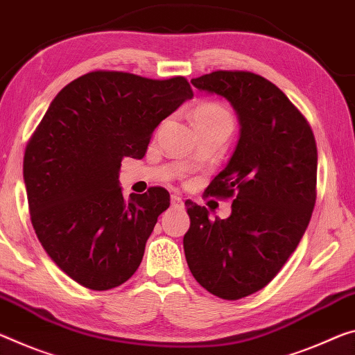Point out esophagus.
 Here are the masks:
<instances>
[{
	"label": "esophagus",
	"mask_w": 355,
	"mask_h": 355,
	"mask_svg": "<svg viewBox=\"0 0 355 355\" xmlns=\"http://www.w3.org/2000/svg\"><path fill=\"white\" fill-rule=\"evenodd\" d=\"M171 205H172V208H183V199H182V196H180V194H172Z\"/></svg>",
	"instance_id": "esophagus-1"
}]
</instances>
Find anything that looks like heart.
I'll use <instances>...</instances> for the list:
<instances>
[{"mask_svg":"<svg viewBox=\"0 0 355 355\" xmlns=\"http://www.w3.org/2000/svg\"><path fill=\"white\" fill-rule=\"evenodd\" d=\"M193 116H229V114L216 104H202L193 112Z\"/></svg>","mask_w":355,"mask_h":355,"instance_id":"b5f03b06","label":"heart"}]
</instances>
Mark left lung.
Returning a JSON list of instances; mask_svg holds the SVG:
<instances>
[{"instance_id":"8db88e82","label":"left lung","mask_w":355,"mask_h":355,"mask_svg":"<svg viewBox=\"0 0 355 355\" xmlns=\"http://www.w3.org/2000/svg\"><path fill=\"white\" fill-rule=\"evenodd\" d=\"M191 83L232 105L240 137L207 196L232 198L226 219L187 200L184 256L213 295L239 300L266 288L295 251L316 202L318 148L305 118L281 89L252 72L216 71Z\"/></svg>"}]
</instances>
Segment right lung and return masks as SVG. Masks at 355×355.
<instances>
[{"instance_id":"add662e5","label":"right lung","mask_w":355,"mask_h":355,"mask_svg":"<svg viewBox=\"0 0 355 355\" xmlns=\"http://www.w3.org/2000/svg\"><path fill=\"white\" fill-rule=\"evenodd\" d=\"M191 98L183 77L94 71L50 103L25 151L26 198L42 248L78 284L114 289L139 268L171 196L150 188L125 199L121 159H142L157 125Z\"/></svg>"}]
</instances>
